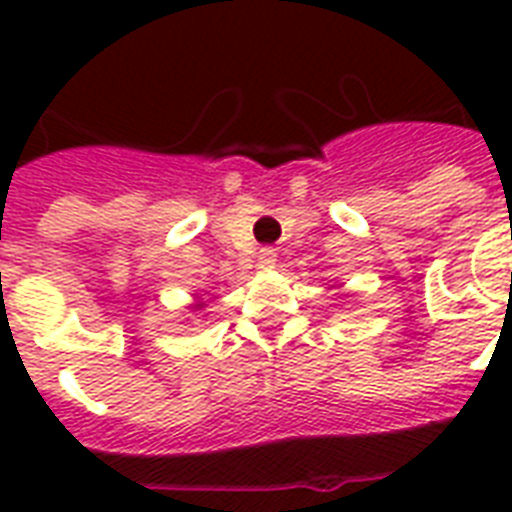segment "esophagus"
<instances>
[{"label":"esophagus","instance_id":"obj_1","mask_svg":"<svg viewBox=\"0 0 512 512\" xmlns=\"http://www.w3.org/2000/svg\"><path fill=\"white\" fill-rule=\"evenodd\" d=\"M257 265H260V268H265V271H268V268H273V265H276V249L273 247L260 249V255H257Z\"/></svg>","mask_w":512,"mask_h":512}]
</instances>
